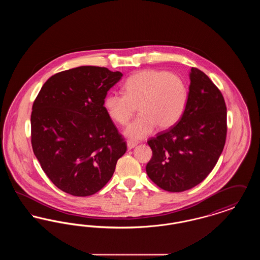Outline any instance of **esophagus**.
<instances>
[{
	"label": "esophagus",
	"instance_id": "34e87169",
	"mask_svg": "<svg viewBox=\"0 0 260 260\" xmlns=\"http://www.w3.org/2000/svg\"><path fill=\"white\" fill-rule=\"evenodd\" d=\"M137 144H138V142L134 141V140H127V142H126V145H127V148L128 149L135 148Z\"/></svg>",
	"mask_w": 260,
	"mask_h": 260
}]
</instances>
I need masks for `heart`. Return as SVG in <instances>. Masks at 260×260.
<instances>
[{
  "mask_svg": "<svg viewBox=\"0 0 260 260\" xmlns=\"http://www.w3.org/2000/svg\"><path fill=\"white\" fill-rule=\"evenodd\" d=\"M123 92L108 93L103 107L115 123L125 125L137 106L139 116L124 131L132 139L145 138L157 125L161 129L173 127L184 114L188 101V88L179 76L155 69L129 76Z\"/></svg>",
  "mask_w": 260,
  "mask_h": 260,
  "instance_id": "b5f03b06",
  "label": "heart"
}]
</instances>
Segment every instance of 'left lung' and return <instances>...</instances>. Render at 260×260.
<instances>
[{"instance_id": "8db88e82", "label": "left lung", "mask_w": 260, "mask_h": 260, "mask_svg": "<svg viewBox=\"0 0 260 260\" xmlns=\"http://www.w3.org/2000/svg\"><path fill=\"white\" fill-rule=\"evenodd\" d=\"M226 110L220 90L192 67L184 114L173 127L148 140L153 152L146 166L149 178L169 192H182L201 183L222 153Z\"/></svg>"}]
</instances>
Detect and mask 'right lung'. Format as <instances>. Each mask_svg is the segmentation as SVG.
Masks as SVG:
<instances>
[{"instance_id":"1","label":"right lung","mask_w":260,"mask_h":260,"mask_svg":"<svg viewBox=\"0 0 260 260\" xmlns=\"http://www.w3.org/2000/svg\"><path fill=\"white\" fill-rule=\"evenodd\" d=\"M123 74L81 66L51 76L32 107L33 152L50 181L77 197L99 192L111 179L126 142L103 107Z\"/></svg>"}]
</instances>
